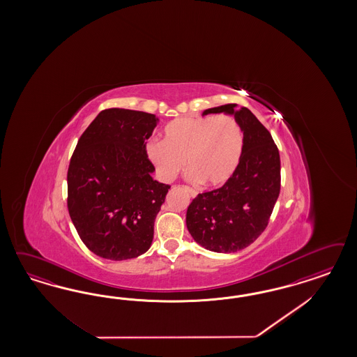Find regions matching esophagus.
Segmentation results:
<instances>
[{"mask_svg": "<svg viewBox=\"0 0 357 357\" xmlns=\"http://www.w3.org/2000/svg\"><path fill=\"white\" fill-rule=\"evenodd\" d=\"M182 187H183L184 190H185L188 194L191 195V197H196L197 192H196L195 190H192L191 187H188V185H182Z\"/></svg>", "mask_w": 357, "mask_h": 357, "instance_id": "obj_1", "label": "esophagus"}]
</instances>
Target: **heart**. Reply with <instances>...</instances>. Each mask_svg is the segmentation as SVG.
<instances>
[{
  "mask_svg": "<svg viewBox=\"0 0 357 357\" xmlns=\"http://www.w3.org/2000/svg\"><path fill=\"white\" fill-rule=\"evenodd\" d=\"M146 153L163 181L170 182L185 166L191 178L221 185L236 173L243 153V132L227 115L178 118L163 130V142L151 140Z\"/></svg>",
  "mask_w": 357,
  "mask_h": 357,
  "instance_id": "obj_1",
  "label": "heart"
}]
</instances>
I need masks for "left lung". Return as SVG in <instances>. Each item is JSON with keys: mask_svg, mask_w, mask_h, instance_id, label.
I'll use <instances>...</instances> for the list:
<instances>
[{"mask_svg": "<svg viewBox=\"0 0 357 357\" xmlns=\"http://www.w3.org/2000/svg\"><path fill=\"white\" fill-rule=\"evenodd\" d=\"M234 115L243 132V153L236 173L220 188L199 194L187 209V229L195 241L215 252L248 248L270 222L280 194V154L268 130L249 108L234 103L208 114Z\"/></svg>", "mask_w": 357, "mask_h": 357, "instance_id": "left-lung-1", "label": "left lung"}]
</instances>
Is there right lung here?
I'll return each mask as SVG.
<instances>
[{
    "label": "right lung",
    "mask_w": 357,
    "mask_h": 357,
    "mask_svg": "<svg viewBox=\"0 0 357 357\" xmlns=\"http://www.w3.org/2000/svg\"><path fill=\"white\" fill-rule=\"evenodd\" d=\"M153 114L107 108L77 142L68 169V211L87 249L111 260L151 248L154 221L170 188L153 181L146 140Z\"/></svg>",
    "instance_id": "right-lung-1"
}]
</instances>
